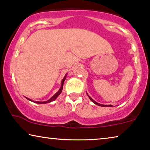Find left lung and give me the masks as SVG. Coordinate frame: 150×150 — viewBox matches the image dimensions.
<instances>
[{"mask_svg": "<svg viewBox=\"0 0 150 150\" xmlns=\"http://www.w3.org/2000/svg\"><path fill=\"white\" fill-rule=\"evenodd\" d=\"M89 98H90V100H91V101L93 102L94 104H96V105H98V106H112V105H104V104H99V103H98V102H96L94 101V100H93V99H92V98H91V97H89Z\"/></svg>", "mask_w": 150, "mask_h": 150, "instance_id": "8db88e82", "label": "left lung"}]
</instances>
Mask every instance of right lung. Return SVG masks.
<instances>
[{"label":"right lung","mask_w":150,"mask_h":150,"mask_svg":"<svg viewBox=\"0 0 150 150\" xmlns=\"http://www.w3.org/2000/svg\"><path fill=\"white\" fill-rule=\"evenodd\" d=\"M65 78H66V75L65 76V77L63 78V79L62 80V81H61V88L60 89H59V90L58 91V92H57V93H55L54 96H52V98H50V100H48V101H46V102H35L34 101V102H35V103H38V104H46V103H49V102H52V101H54V100L56 99V98L58 97V96L59 95V94H60L61 93V91H62V89H63V83H64V81H65ZM28 100H30V101H32L31 100H30V99H28V98H27Z\"/></svg>","instance_id":"1"}]
</instances>
